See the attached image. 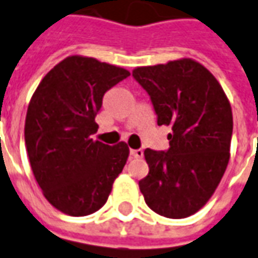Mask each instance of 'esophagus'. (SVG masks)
<instances>
[{
	"mask_svg": "<svg viewBox=\"0 0 258 258\" xmlns=\"http://www.w3.org/2000/svg\"><path fill=\"white\" fill-rule=\"evenodd\" d=\"M130 154H131V157H134V158H143L144 157L143 150H131Z\"/></svg>",
	"mask_w": 258,
	"mask_h": 258,
	"instance_id": "34e87169",
	"label": "esophagus"
}]
</instances>
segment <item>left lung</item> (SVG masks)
Segmentation results:
<instances>
[{
  "label": "left lung",
  "mask_w": 258,
  "mask_h": 258,
  "mask_svg": "<svg viewBox=\"0 0 258 258\" xmlns=\"http://www.w3.org/2000/svg\"><path fill=\"white\" fill-rule=\"evenodd\" d=\"M133 76L150 94L158 125L172 130L168 151H144L150 172L140 190L161 216H192L215 194L229 164L230 101L217 79L190 57L140 66Z\"/></svg>",
  "instance_id": "left-lung-1"
}]
</instances>
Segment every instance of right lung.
Returning <instances> with one entry per match:
<instances>
[{"label":"right lung","mask_w":258,"mask_h":258,"mask_svg":"<svg viewBox=\"0 0 258 258\" xmlns=\"http://www.w3.org/2000/svg\"><path fill=\"white\" fill-rule=\"evenodd\" d=\"M120 66L72 55L50 69L31 97L25 145L33 176L55 209L87 216L104 206L130 155L127 144L93 140L104 93L128 78Z\"/></svg>","instance_id":"obj_1"}]
</instances>
